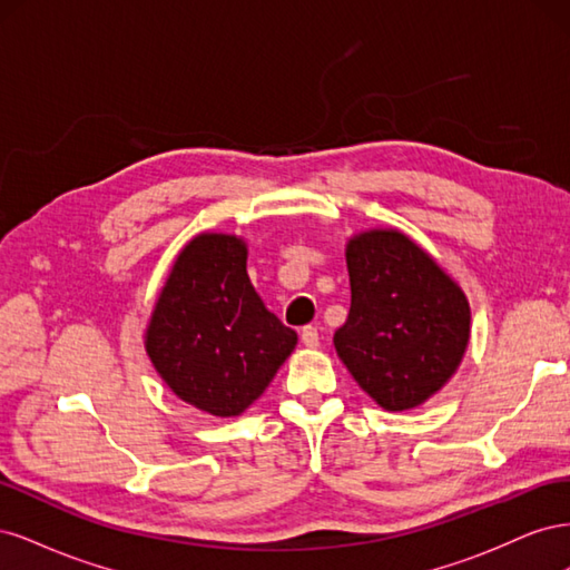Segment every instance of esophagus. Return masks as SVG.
Segmentation results:
<instances>
[{"label":"esophagus","mask_w":570,"mask_h":570,"mask_svg":"<svg viewBox=\"0 0 570 570\" xmlns=\"http://www.w3.org/2000/svg\"><path fill=\"white\" fill-rule=\"evenodd\" d=\"M302 342H304V347H308V350L318 347V331L314 325L302 327Z\"/></svg>","instance_id":"34e87169"}]
</instances>
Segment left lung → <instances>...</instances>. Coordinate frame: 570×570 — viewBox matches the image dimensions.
<instances>
[{
    "label": "left lung",
    "instance_id": "left-lung-1",
    "mask_svg": "<svg viewBox=\"0 0 570 570\" xmlns=\"http://www.w3.org/2000/svg\"><path fill=\"white\" fill-rule=\"evenodd\" d=\"M350 316L335 350L358 387L385 411L416 409L461 366L471 306L461 285L396 228L350 237Z\"/></svg>",
    "mask_w": 570,
    "mask_h": 570
}]
</instances>
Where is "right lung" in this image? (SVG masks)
<instances>
[{
    "label": "right lung",
    "instance_id": "1",
    "mask_svg": "<svg viewBox=\"0 0 570 570\" xmlns=\"http://www.w3.org/2000/svg\"><path fill=\"white\" fill-rule=\"evenodd\" d=\"M295 347L297 333L249 281L247 243L226 233H199L180 249L145 331L170 392L216 419L249 409Z\"/></svg>",
    "mask_w": 570,
    "mask_h": 570
}]
</instances>
